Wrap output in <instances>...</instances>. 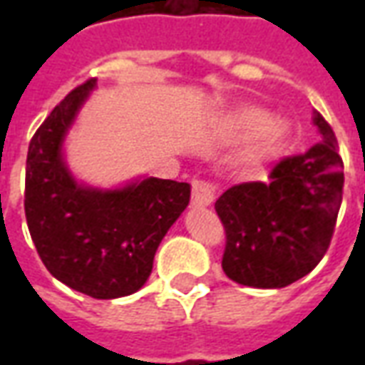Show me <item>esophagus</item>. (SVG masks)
<instances>
[{"mask_svg": "<svg viewBox=\"0 0 365 365\" xmlns=\"http://www.w3.org/2000/svg\"><path fill=\"white\" fill-rule=\"evenodd\" d=\"M215 201V187L209 182L191 183V203L195 207H209Z\"/></svg>", "mask_w": 365, "mask_h": 365, "instance_id": "obj_1", "label": "esophagus"}]
</instances>
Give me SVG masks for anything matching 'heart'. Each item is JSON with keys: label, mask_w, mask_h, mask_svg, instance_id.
<instances>
[{"label": "heart", "mask_w": 365, "mask_h": 365, "mask_svg": "<svg viewBox=\"0 0 365 365\" xmlns=\"http://www.w3.org/2000/svg\"><path fill=\"white\" fill-rule=\"evenodd\" d=\"M237 128L245 135L262 133L260 144L256 148L258 156H266L269 152H274L283 140V135H285V128H283L282 123H272L268 113L262 111V109H254V107L238 113Z\"/></svg>", "instance_id": "b5f03b06"}]
</instances>
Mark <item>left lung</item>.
I'll list each match as a JSON object with an SVG mask.
<instances>
[{
	"label": "left lung",
	"mask_w": 365,
	"mask_h": 365,
	"mask_svg": "<svg viewBox=\"0 0 365 365\" xmlns=\"http://www.w3.org/2000/svg\"><path fill=\"white\" fill-rule=\"evenodd\" d=\"M322 135L303 154L279 160L269 180L232 185L215 203L227 235L222 269L232 282L277 289L297 282L322 260L342 203L344 164L336 136L321 113Z\"/></svg>",
	"instance_id": "left-lung-1"
}]
</instances>
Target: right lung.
Here are the masks:
<instances>
[{"mask_svg":"<svg viewBox=\"0 0 365 365\" xmlns=\"http://www.w3.org/2000/svg\"><path fill=\"white\" fill-rule=\"evenodd\" d=\"M93 88L96 78L70 91L31 138L25 217L36 252L58 282L93 299H117L146 283L162 238L190 203L191 187L158 178L107 191L76 182L62 143Z\"/></svg>","mask_w":365,"mask_h":365,"instance_id":"add662e5","label":"right lung"}]
</instances>
